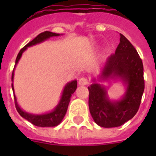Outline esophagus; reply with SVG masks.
Wrapping results in <instances>:
<instances>
[{
    "mask_svg": "<svg viewBox=\"0 0 156 156\" xmlns=\"http://www.w3.org/2000/svg\"><path fill=\"white\" fill-rule=\"evenodd\" d=\"M88 83H89V81H88L87 78H80L78 80V84L81 86L87 85Z\"/></svg>",
    "mask_w": 156,
    "mask_h": 156,
    "instance_id": "esophagus-1",
    "label": "esophagus"
}]
</instances>
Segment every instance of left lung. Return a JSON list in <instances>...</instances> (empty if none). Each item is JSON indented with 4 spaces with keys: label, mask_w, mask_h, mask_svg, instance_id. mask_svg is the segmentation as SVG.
Masks as SVG:
<instances>
[{
    "label": "left lung",
    "mask_w": 156,
    "mask_h": 156,
    "mask_svg": "<svg viewBox=\"0 0 156 156\" xmlns=\"http://www.w3.org/2000/svg\"><path fill=\"white\" fill-rule=\"evenodd\" d=\"M119 79L126 86V92L118 100H111L105 87L96 83L88 87L89 109L98 126L112 128L122 126L135 116L144 91L143 65L132 44L120 34V44L114 54L107 58L101 68L100 81Z\"/></svg>",
    "instance_id": "8db88e82"
}]
</instances>
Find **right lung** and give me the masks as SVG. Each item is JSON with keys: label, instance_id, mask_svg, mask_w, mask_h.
I'll use <instances>...</instances> for the list:
<instances>
[{"label": "right lung", "instance_id": "add662e5", "mask_svg": "<svg viewBox=\"0 0 156 156\" xmlns=\"http://www.w3.org/2000/svg\"><path fill=\"white\" fill-rule=\"evenodd\" d=\"M59 35H60V34H56V33L51 32V31H44V32L40 33V35H38L34 40L28 43L25 47L20 50V52L18 54V56L16 58L15 66H17L18 61L20 60L21 56L27 48L40 44L45 40H48L51 37L59 36ZM15 66H14V69H15ZM13 71H14V69H13ZM13 71V73H12V82L13 81V76H14ZM12 89H13V92L14 93L13 83H12ZM76 89H77V80L71 81V82L67 83L64 87L61 100L59 101L58 104L55 107V108L49 112L43 114H32L23 111L17 102V98L15 96V94H13L16 109H17L18 113L20 114L21 116H23V118H25L26 120H27L28 121H30V123L36 126H39V127H53V126H58L59 124L62 121L64 116L66 115L69 104L70 101V98L76 90Z\"/></svg>", "mask_w": 156, "mask_h": 156}]
</instances>
